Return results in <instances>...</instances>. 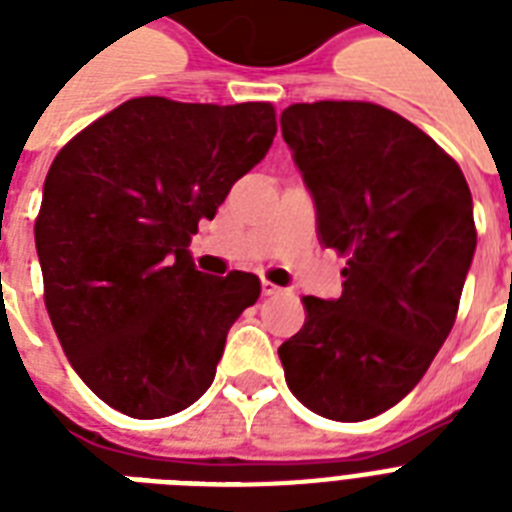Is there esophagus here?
<instances>
[{
	"label": "esophagus",
	"instance_id": "obj_1",
	"mask_svg": "<svg viewBox=\"0 0 512 512\" xmlns=\"http://www.w3.org/2000/svg\"><path fill=\"white\" fill-rule=\"evenodd\" d=\"M284 289L276 287V284H271V281H263V295L265 297H279Z\"/></svg>",
	"mask_w": 512,
	"mask_h": 512
}]
</instances>
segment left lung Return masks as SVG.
Masks as SVG:
<instances>
[{
	"instance_id": "1",
	"label": "left lung",
	"mask_w": 512,
	"mask_h": 512,
	"mask_svg": "<svg viewBox=\"0 0 512 512\" xmlns=\"http://www.w3.org/2000/svg\"><path fill=\"white\" fill-rule=\"evenodd\" d=\"M281 135L321 244L345 257L337 300L303 297V329L279 348L284 377L311 412L369 420L422 380L452 332L476 252L473 196L436 140L374 103H295Z\"/></svg>"
}]
</instances>
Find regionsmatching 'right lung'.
Masks as SVG:
<instances>
[{
    "instance_id": "1",
    "label": "right lung",
    "mask_w": 512,
    "mask_h": 512,
    "mask_svg": "<svg viewBox=\"0 0 512 512\" xmlns=\"http://www.w3.org/2000/svg\"><path fill=\"white\" fill-rule=\"evenodd\" d=\"M273 135L271 103L132 98L55 156L34 225L44 305L84 385L127 417L199 401L257 303L255 273L212 279L188 244Z\"/></svg>"
}]
</instances>
